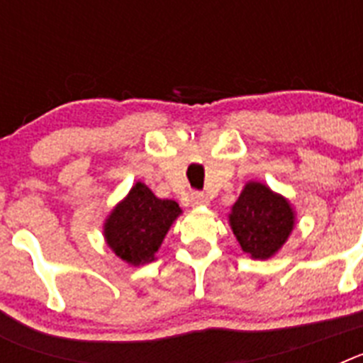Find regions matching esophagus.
Wrapping results in <instances>:
<instances>
[{"label":"esophagus","mask_w":363,"mask_h":363,"mask_svg":"<svg viewBox=\"0 0 363 363\" xmlns=\"http://www.w3.org/2000/svg\"><path fill=\"white\" fill-rule=\"evenodd\" d=\"M189 200H191L192 207H200V205L209 203V198L205 196L203 192H198V191H192L191 194H189Z\"/></svg>","instance_id":"esophagus-1"}]
</instances>
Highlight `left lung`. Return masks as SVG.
<instances>
[{
	"instance_id": "1",
	"label": "left lung",
	"mask_w": 363,
	"mask_h": 363,
	"mask_svg": "<svg viewBox=\"0 0 363 363\" xmlns=\"http://www.w3.org/2000/svg\"><path fill=\"white\" fill-rule=\"evenodd\" d=\"M229 223L242 251L267 259L281 249L294 229V211L281 194L259 182H249L233 205Z\"/></svg>"
}]
</instances>
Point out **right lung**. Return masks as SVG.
Segmentation results:
<instances>
[{"label":"right lung","mask_w":363,"mask_h":363,"mask_svg":"<svg viewBox=\"0 0 363 363\" xmlns=\"http://www.w3.org/2000/svg\"><path fill=\"white\" fill-rule=\"evenodd\" d=\"M179 214L182 209L174 200H160L145 184L138 182L105 220V242L129 265H145L156 258Z\"/></svg>","instance_id":"1"}]
</instances>
